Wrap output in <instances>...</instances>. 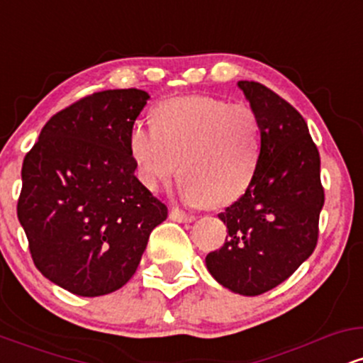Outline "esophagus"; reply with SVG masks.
Listing matches in <instances>:
<instances>
[{"instance_id":"1","label":"esophagus","mask_w":363,"mask_h":363,"mask_svg":"<svg viewBox=\"0 0 363 363\" xmlns=\"http://www.w3.org/2000/svg\"><path fill=\"white\" fill-rule=\"evenodd\" d=\"M169 216H170V218L174 220V222H179V223H184V222H194V220H196V216H194V215H187V213H184V211L177 210V208H172V210H170Z\"/></svg>"}]
</instances>
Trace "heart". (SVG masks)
Instances as JSON below:
<instances>
[{"mask_svg": "<svg viewBox=\"0 0 363 363\" xmlns=\"http://www.w3.org/2000/svg\"><path fill=\"white\" fill-rule=\"evenodd\" d=\"M153 118L155 126L136 121L128 138L148 191L164 186L177 167L179 194L189 205H228L247 191L261 155V123L251 107L193 95L158 104Z\"/></svg>", "mask_w": 363, "mask_h": 363, "instance_id": "heart-1", "label": "heart"}]
</instances>
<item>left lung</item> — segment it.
Returning a JSON list of instances; mask_svg holds the SVG:
<instances>
[{"mask_svg":"<svg viewBox=\"0 0 363 363\" xmlns=\"http://www.w3.org/2000/svg\"><path fill=\"white\" fill-rule=\"evenodd\" d=\"M261 123V155L251 186L218 218L228 235L206 256L220 285L254 297L290 277L318 244L324 205L320 158L303 118L256 82H237Z\"/></svg>","mask_w":363,"mask_h":363,"instance_id":"left-lung-1","label":"left lung"}]
</instances>
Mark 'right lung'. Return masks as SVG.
Returning a JSON list of instances; mask_svg holds the SVG:
<instances>
[{
	"mask_svg": "<svg viewBox=\"0 0 363 363\" xmlns=\"http://www.w3.org/2000/svg\"><path fill=\"white\" fill-rule=\"evenodd\" d=\"M150 95L106 90L45 123L22 165L20 225L48 280L80 297L126 285L153 228L167 218L135 176L129 129Z\"/></svg>",
	"mask_w": 363,
	"mask_h": 363,
	"instance_id": "1",
	"label": "right lung"
}]
</instances>
